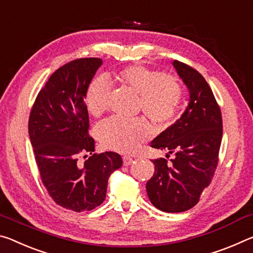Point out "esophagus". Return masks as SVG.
Here are the masks:
<instances>
[{
    "instance_id": "34e87169",
    "label": "esophagus",
    "mask_w": 253,
    "mask_h": 253,
    "mask_svg": "<svg viewBox=\"0 0 253 253\" xmlns=\"http://www.w3.org/2000/svg\"><path fill=\"white\" fill-rule=\"evenodd\" d=\"M132 161H133V159H132L131 157H127V156H124V157H123V165H124V166H129V165H131Z\"/></svg>"
}]
</instances>
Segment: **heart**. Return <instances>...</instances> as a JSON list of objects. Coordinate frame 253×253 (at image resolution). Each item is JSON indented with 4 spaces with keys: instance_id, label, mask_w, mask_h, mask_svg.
Instances as JSON below:
<instances>
[{
    "instance_id": "heart-1",
    "label": "heart",
    "mask_w": 253,
    "mask_h": 253,
    "mask_svg": "<svg viewBox=\"0 0 253 253\" xmlns=\"http://www.w3.org/2000/svg\"><path fill=\"white\" fill-rule=\"evenodd\" d=\"M124 84L140 94L139 106L152 121L165 123L175 117L183 99V86L176 76L161 74L143 65H133L120 73ZM112 82L105 75L90 82L86 92V105L90 114L98 117L109 107ZM96 136L103 146L130 154L151 136V129L141 119L111 117L96 126Z\"/></svg>"
}]
</instances>
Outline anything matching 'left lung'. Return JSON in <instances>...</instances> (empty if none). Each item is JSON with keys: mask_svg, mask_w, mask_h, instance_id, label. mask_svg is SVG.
Listing matches in <instances>:
<instances>
[{"mask_svg": "<svg viewBox=\"0 0 253 253\" xmlns=\"http://www.w3.org/2000/svg\"><path fill=\"white\" fill-rule=\"evenodd\" d=\"M173 67L189 90L180 119L154 139L151 147L173 154V159L154 161L155 173L147 183L150 202L163 212H185L200 201L212 181L218 163L223 123L212 89L196 69L173 60ZM169 155H167V158Z\"/></svg>", "mask_w": 253, "mask_h": 253, "instance_id": "obj_1", "label": "left lung"}]
</instances>
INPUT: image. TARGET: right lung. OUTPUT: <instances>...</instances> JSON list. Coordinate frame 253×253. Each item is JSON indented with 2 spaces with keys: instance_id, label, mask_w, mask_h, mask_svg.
Instances as JSON below:
<instances>
[{
  "instance_id": "right-lung-1",
  "label": "right lung",
  "mask_w": 253,
  "mask_h": 253,
  "mask_svg": "<svg viewBox=\"0 0 253 253\" xmlns=\"http://www.w3.org/2000/svg\"><path fill=\"white\" fill-rule=\"evenodd\" d=\"M101 65L99 58H80L58 68L37 95L29 117V136L45 189L56 204L78 213L104 202L111 173L122 166L117 152L94 154L88 134L85 96ZM88 154L83 164L78 161Z\"/></svg>"
}]
</instances>
